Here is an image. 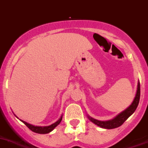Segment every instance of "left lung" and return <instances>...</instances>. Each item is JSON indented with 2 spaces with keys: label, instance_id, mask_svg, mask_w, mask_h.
<instances>
[{
  "label": "left lung",
  "instance_id": "8db88e82",
  "mask_svg": "<svg viewBox=\"0 0 148 148\" xmlns=\"http://www.w3.org/2000/svg\"><path fill=\"white\" fill-rule=\"evenodd\" d=\"M140 100V84L139 82L138 83V88H137V92L135 95V97L132 103V105H130L128 108L123 111L122 113H120L118 114L116 117H114V119L110 120H108V121H100V120H95V119L92 118L90 116H88V118L91 120L92 122L96 124L97 126H100L101 128H105V129H114V128L119 127L126 120H127L132 114L135 112V110L137 108L138 103H139Z\"/></svg>",
  "mask_w": 148,
  "mask_h": 148
}]
</instances>
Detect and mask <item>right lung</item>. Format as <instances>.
<instances>
[{
	"instance_id": "right-lung-1",
	"label": "right lung",
	"mask_w": 148,
	"mask_h": 148,
	"mask_svg": "<svg viewBox=\"0 0 148 148\" xmlns=\"http://www.w3.org/2000/svg\"><path fill=\"white\" fill-rule=\"evenodd\" d=\"M62 116H61L60 119H59L58 121H56L55 123L52 124V125H50V126H43V127H42V126H33V125H31V124L25 122L23 120H21V121H22V123H24L25 125L29 130H31L32 132H34L39 134H47L50 132L51 131H53V130L60 123V122L62 121Z\"/></svg>"
}]
</instances>
